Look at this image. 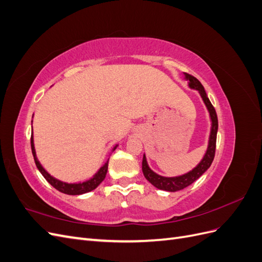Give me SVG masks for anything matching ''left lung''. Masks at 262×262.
I'll list each match as a JSON object with an SVG mask.
<instances>
[{"mask_svg": "<svg viewBox=\"0 0 262 262\" xmlns=\"http://www.w3.org/2000/svg\"><path fill=\"white\" fill-rule=\"evenodd\" d=\"M184 75H185V80L188 82L189 89L195 90L200 94L204 105L209 112L210 120H211V129H210L208 147L202 157V160L194 168L184 173V175L175 176V177H165V176L158 175V173H156L155 171H153L149 168L146 161V156L145 154L143 155V161H142V171H143V175L146 178V180H148L150 184H152L154 187H156L157 189L165 190V191H168V192H175V191H179V190L185 189L186 187L191 185L192 182H194L200 176H202L211 166L214 158V154H215L216 134L219 129V122H217V116L215 113V109H214L210 99L208 98V95L205 93L202 84L192 75H189L187 73H184Z\"/></svg>", "mask_w": 262, "mask_h": 262, "instance_id": "1", "label": "left lung"}]
</instances>
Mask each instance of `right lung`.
Listing matches in <instances>:
<instances>
[{
  "label": "right lung",
  "mask_w": 262,
  "mask_h": 262,
  "mask_svg": "<svg viewBox=\"0 0 262 262\" xmlns=\"http://www.w3.org/2000/svg\"><path fill=\"white\" fill-rule=\"evenodd\" d=\"M33 117H34V115H33ZM30 143H31V152H33L34 160H35V163H36L38 170L41 172V175L46 178V180L48 181L52 187H54L55 189L59 190V191L62 192V193L70 194V195H80V194H83V193L90 192V191H92V190L96 189L101 184V181L105 179V177L107 175L109 158L107 160V162L97 170V172L95 173V175L89 180L83 181V182H74V184H69V182L61 181L57 178H54L53 176H51L50 173L42 167V165L40 164V162L38 161L37 155H36L35 144H34V134H31ZM117 146H118V144H116L113 147L112 152H114V150L117 148Z\"/></svg>",
  "instance_id": "add662e5"
}]
</instances>
